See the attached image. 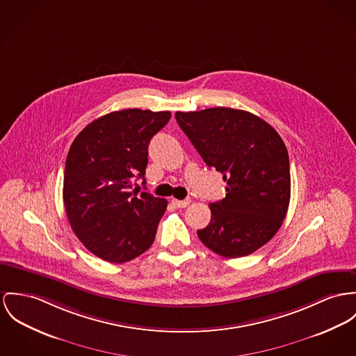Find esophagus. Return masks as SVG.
Segmentation results:
<instances>
[{"instance_id": "obj_1", "label": "esophagus", "mask_w": 356, "mask_h": 356, "mask_svg": "<svg viewBox=\"0 0 356 356\" xmlns=\"http://www.w3.org/2000/svg\"><path fill=\"white\" fill-rule=\"evenodd\" d=\"M190 203H191L190 199H184V200L173 199V200H172V204H173L175 207H177V209H184V207H187Z\"/></svg>"}]
</instances>
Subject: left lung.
Listing matches in <instances>:
<instances>
[{"label": "left lung", "instance_id": "8db88e82", "mask_svg": "<svg viewBox=\"0 0 356 356\" xmlns=\"http://www.w3.org/2000/svg\"><path fill=\"white\" fill-rule=\"evenodd\" d=\"M207 166L226 181V196L210 203L200 241L225 257H243L267 244L290 203V163L284 142L261 118L234 108L175 113Z\"/></svg>", "mask_w": 356, "mask_h": 356}]
</instances>
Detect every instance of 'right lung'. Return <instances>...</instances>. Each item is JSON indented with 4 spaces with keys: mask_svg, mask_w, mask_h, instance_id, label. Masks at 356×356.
<instances>
[{
    "mask_svg": "<svg viewBox=\"0 0 356 356\" xmlns=\"http://www.w3.org/2000/svg\"><path fill=\"white\" fill-rule=\"evenodd\" d=\"M169 119V111H115L89 123L70 146L66 216L83 246L106 261H130L154 241L168 202L131 187L134 179L145 184L149 142Z\"/></svg>",
    "mask_w": 356,
    "mask_h": 356,
    "instance_id": "1",
    "label": "right lung"
}]
</instances>
